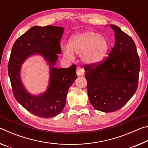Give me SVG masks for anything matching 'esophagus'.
Segmentation results:
<instances>
[{"label":"esophagus","instance_id":"esophagus-1","mask_svg":"<svg viewBox=\"0 0 148 148\" xmlns=\"http://www.w3.org/2000/svg\"><path fill=\"white\" fill-rule=\"evenodd\" d=\"M84 69L81 68L80 66H77V69H76V73L77 76H82V75L84 74Z\"/></svg>","mask_w":148,"mask_h":148}]
</instances>
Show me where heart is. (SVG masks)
Here are the masks:
<instances>
[{
    "label": "heart",
    "instance_id": "obj_1",
    "mask_svg": "<svg viewBox=\"0 0 148 148\" xmlns=\"http://www.w3.org/2000/svg\"><path fill=\"white\" fill-rule=\"evenodd\" d=\"M109 48V42L105 37L98 32L88 31L72 36L69 47L63 48V53L69 59L73 58V53L81 55L84 62L94 65L106 57Z\"/></svg>",
    "mask_w": 148,
    "mask_h": 148
}]
</instances>
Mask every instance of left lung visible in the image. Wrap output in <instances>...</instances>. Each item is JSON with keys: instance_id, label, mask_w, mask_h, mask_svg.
<instances>
[{"instance_id": "obj_1", "label": "left lung", "mask_w": 148, "mask_h": 148, "mask_svg": "<svg viewBox=\"0 0 148 148\" xmlns=\"http://www.w3.org/2000/svg\"><path fill=\"white\" fill-rule=\"evenodd\" d=\"M115 45L106 59L84 64L87 93L92 106L104 112L119 110L136 92L140 69L136 45L129 35L114 25Z\"/></svg>"}]
</instances>
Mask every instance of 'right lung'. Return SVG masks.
I'll list each match as a JSON object with an SVG mask.
<instances>
[{
	"instance_id": "obj_1",
	"label": "right lung",
	"mask_w": 148,
	"mask_h": 148,
	"mask_svg": "<svg viewBox=\"0 0 148 148\" xmlns=\"http://www.w3.org/2000/svg\"><path fill=\"white\" fill-rule=\"evenodd\" d=\"M63 28L57 26H35L16 40L12 47L8 65L12 91L16 101L35 116L49 118L61 113L65 106L67 92L77 78L76 65L68 69L51 68L61 49L60 42ZM34 53L42 54L51 67L49 89L38 97L25 90L20 79V69L26 58Z\"/></svg>"
}]
</instances>
